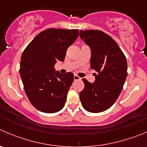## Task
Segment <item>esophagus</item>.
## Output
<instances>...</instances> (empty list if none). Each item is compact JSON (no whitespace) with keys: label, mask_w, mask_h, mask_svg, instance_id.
I'll return each mask as SVG.
<instances>
[{"label":"esophagus","mask_w":147,"mask_h":147,"mask_svg":"<svg viewBox=\"0 0 147 147\" xmlns=\"http://www.w3.org/2000/svg\"><path fill=\"white\" fill-rule=\"evenodd\" d=\"M80 79H81V78H80L79 76H78L77 75H74V80H80Z\"/></svg>","instance_id":"34e87169"}]
</instances>
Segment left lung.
I'll list each match as a JSON object with an SVG mask.
<instances>
[{
  "label": "left lung",
  "instance_id": "left-lung-1",
  "mask_svg": "<svg viewBox=\"0 0 147 147\" xmlns=\"http://www.w3.org/2000/svg\"><path fill=\"white\" fill-rule=\"evenodd\" d=\"M80 36L90 47V67L98 73L93 83L82 79L85 88L80 99L87 111L100 113L119 98L127 77V62L117 43L103 31L81 30Z\"/></svg>",
  "mask_w": 147,
  "mask_h": 147
}]
</instances>
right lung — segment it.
Segmentation results:
<instances>
[{"instance_id":"right-lung-1","label":"right lung","mask_w":147,"mask_h":147,"mask_svg":"<svg viewBox=\"0 0 147 147\" xmlns=\"http://www.w3.org/2000/svg\"><path fill=\"white\" fill-rule=\"evenodd\" d=\"M78 35V29L49 28L36 36L24 49L20 75L28 100L39 111L53 113L63 108L74 75L55 72V65L65 60L67 49Z\"/></svg>"}]
</instances>
